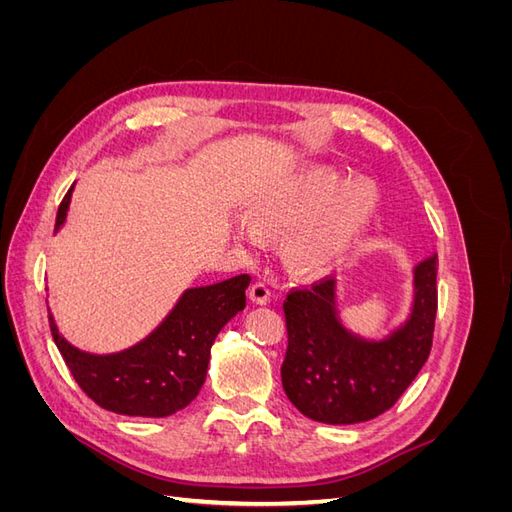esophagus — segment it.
Segmentation results:
<instances>
[{
	"mask_svg": "<svg viewBox=\"0 0 512 512\" xmlns=\"http://www.w3.org/2000/svg\"><path fill=\"white\" fill-rule=\"evenodd\" d=\"M250 299L258 305H267L271 301V290L265 282H254L250 286Z\"/></svg>",
	"mask_w": 512,
	"mask_h": 512,
	"instance_id": "obj_1",
	"label": "esophagus"
}]
</instances>
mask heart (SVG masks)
Returning <instances> with one entry per match:
<instances>
[{
    "mask_svg": "<svg viewBox=\"0 0 512 512\" xmlns=\"http://www.w3.org/2000/svg\"><path fill=\"white\" fill-rule=\"evenodd\" d=\"M376 192L367 181L344 185L333 170H314L260 192L247 218L237 224V237L250 247L260 243V232L284 235L286 265L301 275L331 271L361 235Z\"/></svg>",
    "mask_w": 512,
    "mask_h": 512,
    "instance_id": "b5f03b06",
    "label": "heart"
}]
</instances>
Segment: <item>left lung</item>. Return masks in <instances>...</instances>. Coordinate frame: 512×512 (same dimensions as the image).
<instances>
[{"label": "left lung", "mask_w": 512, "mask_h": 512, "mask_svg": "<svg viewBox=\"0 0 512 512\" xmlns=\"http://www.w3.org/2000/svg\"><path fill=\"white\" fill-rule=\"evenodd\" d=\"M436 265V254L418 262L412 314L380 342L354 335L339 322L333 277L288 292L282 384L294 408L318 423L352 425L395 406L431 352L438 312Z\"/></svg>", "instance_id": "left-lung-1"}]
</instances>
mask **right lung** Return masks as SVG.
Segmentation results:
<instances>
[{
	"instance_id": "add662e5",
	"label": "right lung",
	"mask_w": 512,
	"mask_h": 512,
	"mask_svg": "<svg viewBox=\"0 0 512 512\" xmlns=\"http://www.w3.org/2000/svg\"><path fill=\"white\" fill-rule=\"evenodd\" d=\"M72 188L61 200L55 230L66 222ZM250 280L243 273L185 290L156 331L117 354L74 348L61 337L49 312L51 333L70 374L100 408L128 416H170L188 406L203 389L211 346L224 324L245 307Z\"/></svg>"
}]
</instances>
